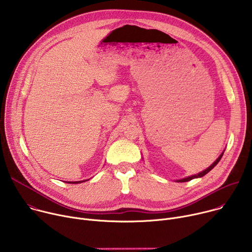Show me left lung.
Wrapping results in <instances>:
<instances>
[{
	"instance_id": "obj_1",
	"label": "left lung",
	"mask_w": 252,
	"mask_h": 252,
	"mask_svg": "<svg viewBox=\"0 0 252 252\" xmlns=\"http://www.w3.org/2000/svg\"><path fill=\"white\" fill-rule=\"evenodd\" d=\"M223 154H224V152L219 157V158L215 160L209 167H207L206 169H204V170H202L201 172H199V173H197V174H194V175H191V176H188V177H186V178H182V179H179V181H177V182H181V183H186V182H189V181H191V179H193V178H197V177H202L203 175H205L207 172H209L215 165H217L219 162H220V160L221 159V158H222V156H223Z\"/></svg>"
}]
</instances>
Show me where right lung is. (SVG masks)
<instances>
[{"instance_id": "right-lung-1", "label": "right lung", "mask_w": 252, "mask_h": 252, "mask_svg": "<svg viewBox=\"0 0 252 252\" xmlns=\"http://www.w3.org/2000/svg\"><path fill=\"white\" fill-rule=\"evenodd\" d=\"M86 181H80V182H67L66 184H81V183H84Z\"/></svg>"}]
</instances>
